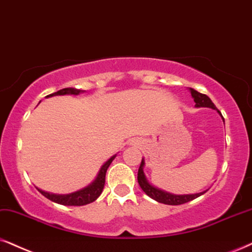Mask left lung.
Here are the masks:
<instances>
[{
	"mask_svg": "<svg viewBox=\"0 0 252 252\" xmlns=\"http://www.w3.org/2000/svg\"><path fill=\"white\" fill-rule=\"evenodd\" d=\"M190 94H192V97L194 98V102H195V107L200 108V107H207V108H212V109H216L215 104L212 102V100L209 98L207 95L199 93L196 92L195 89L189 88ZM218 113L220 114V111L218 110ZM145 161L144 159H142L141 166L138 168V174H137V180H138L139 186L141 189L144 190V193L146 195H149L151 199L156 200V201L160 202V203H165V205H172V206H177V205H183V203L189 202L192 200L196 199L202 194H205L207 190H203L201 193H196V194H184V195H177V194H172V193H167L164 192V190L157 189V187L152 186L151 184L149 183L148 179H146L144 171H143V167H144Z\"/></svg>",
	"mask_w": 252,
	"mask_h": 252,
	"instance_id": "obj_1",
	"label": "left lung"
}]
</instances>
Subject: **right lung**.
<instances>
[{
    "mask_svg": "<svg viewBox=\"0 0 252 252\" xmlns=\"http://www.w3.org/2000/svg\"><path fill=\"white\" fill-rule=\"evenodd\" d=\"M82 91L76 88H63L60 89V91L56 92V93L47 95L46 97L50 96H56V95H66V94H71V95H78L80 94ZM116 157L113 156V157L108 159L102 165V167L100 168L98 171L97 177L95 178V180L92 184H89L87 187L82 189L80 190H76L74 193H69V194H52L49 192H45V190H41L39 189H37L39 192L43 194L44 196L47 197V199L51 200V201L56 202V203H60V205H65V206H84L87 205V203H91L95 201L98 196L101 195L102 193L103 187H104V183H106V173L108 167L111 164V161L114 160Z\"/></svg>",
    "mask_w": 252,
    "mask_h": 252,
    "instance_id": "1",
    "label": "right lung"
}]
</instances>
